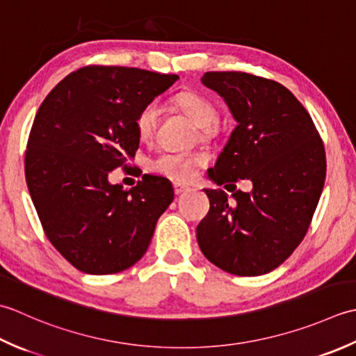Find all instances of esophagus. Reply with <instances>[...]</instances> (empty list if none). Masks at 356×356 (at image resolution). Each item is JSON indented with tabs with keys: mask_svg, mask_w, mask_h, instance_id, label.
<instances>
[{
	"mask_svg": "<svg viewBox=\"0 0 356 356\" xmlns=\"http://www.w3.org/2000/svg\"><path fill=\"white\" fill-rule=\"evenodd\" d=\"M173 191H175V195H183L184 192L188 191V187L184 184H175L173 186Z\"/></svg>",
	"mask_w": 356,
	"mask_h": 356,
	"instance_id": "34e87169",
	"label": "esophagus"
}]
</instances>
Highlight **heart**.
<instances>
[{
    "label": "heart",
    "instance_id": "obj_1",
    "mask_svg": "<svg viewBox=\"0 0 356 356\" xmlns=\"http://www.w3.org/2000/svg\"><path fill=\"white\" fill-rule=\"evenodd\" d=\"M172 104L197 124L198 134L202 140H209V138L216 135V130H218L216 122L220 120V111L209 97L197 90H183L172 97ZM158 113L159 111L155 101H149L136 112L134 127L141 141L150 140L152 135L155 134ZM204 163L206 155L201 152L168 150L152 158L149 168L152 172L159 173L165 178L178 181V183H186V181L193 178L198 165Z\"/></svg>",
    "mask_w": 356,
    "mask_h": 356
}]
</instances>
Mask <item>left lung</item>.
<instances>
[{"mask_svg":"<svg viewBox=\"0 0 356 356\" xmlns=\"http://www.w3.org/2000/svg\"><path fill=\"white\" fill-rule=\"evenodd\" d=\"M201 81L226 99L238 126L209 177L252 181V192L204 191L197 227L210 263L238 277L269 273L306 236L325 179V150L309 112L284 86L245 72H206ZM236 188V186H235Z\"/></svg>","mask_w":356,"mask_h":356,"instance_id":"8db88e82","label":"left lung"}]
</instances>
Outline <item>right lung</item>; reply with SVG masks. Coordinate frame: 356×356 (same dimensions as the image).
Wrapping results in <instances>:
<instances>
[{"label": "right lung", "instance_id": "right-lung-1", "mask_svg": "<svg viewBox=\"0 0 356 356\" xmlns=\"http://www.w3.org/2000/svg\"><path fill=\"white\" fill-rule=\"evenodd\" d=\"M178 75L86 66L58 83L35 115L26 183L42 230L75 269L112 275L146 253L156 221L173 201L164 177L143 175L129 191L108 183L140 147L134 118Z\"/></svg>", "mask_w": 356, "mask_h": 356}]
</instances>
